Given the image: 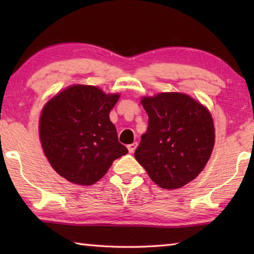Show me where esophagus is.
Segmentation results:
<instances>
[{"mask_svg":"<svg viewBox=\"0 0 254 254\" xmlns=\"http://www.w3.org/2000/svg\"><path fill=\"white\" fill-rule=\"evenodd\" d=\"M136 147H137V143H136V142L128 144V145H127L128 152H130V153H133V152H134V151H135V149H136Z\"/></svg>","mask_w":254,"mask_h":254,"instance_id":"34e87169","label":"esophagus"}]
</instances>
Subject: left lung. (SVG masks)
<instances>
[{
    "mask_svg": "<svg viewBox=\"0 0 254 254\" xmlns=\"http://www.w3.org/2000/svg\"><path fill=\"white\" fill-rule=\"evenodd\" d=\"M148 128L134 157L152 182L176 189L195 179L213 151L215 130L208 110L182 93L143 97Z\"/></svg>",
    "mask_w": 254,
    "mask_h": 254,
    "instance_id": "8db88e82",
    "label": "left lung"
}]
</instances>
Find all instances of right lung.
Returning <instances> with one entry per match:
<instances>
[{"instance_id":"obj_1","label":"right lung","mask_w":254,"mask_h":254,"mask_svg":"<svg viewBox=\"0 0 254 254\" xmlns=\"http://www.w3.org/2000/svg\"><path fill=\"white\" fill-rule=\"evenodd\" d=\"M119 97L106 95L95 86L74 85L42 110V149L51 167L68 182L95 184L115 159L128 152L119 142L117 127L110 120Z\"/></svg>"}]
</instances>
